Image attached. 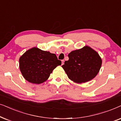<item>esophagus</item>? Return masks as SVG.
I'll return each mask as SVG.
<instances>
[{"label":"esophagus","mask_w":121,"mask_h":121,"mask_svg":"<svg viewBox=\"0 0 121 121\" xmlns=\"http://www.w3.org/2000/svg\"><path fill=\"white\" fill-rule=\"evenodd\" d=\"M64 61H64V60H62V65H64Z\"/></svg>","instance_id":"1"}]
</instances>
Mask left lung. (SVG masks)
Here are the masks:
<instances>
[{"instance_id":"1","label":"left lung","mask_w":121,"mask_h":121,"mask_svg":"<svg viewBox=\"0 0 121 121\" xmlns=\"http://www.w3.org/2000/svg\"><path fill=\"white\" fill-rule=\"evenodd\" d=\"M69 60L62 66L67 76L76 83H84L93 79L99 73L102 60L99 54L89 46L72 51Z\"/></svg>"}]
</instances>
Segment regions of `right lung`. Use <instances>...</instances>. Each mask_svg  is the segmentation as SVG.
Instances as JSON below:
<instances>
[{"label": "right lung", "instance_id": "1", "mask_svg": "<svg viewBox=\"0 0 121 121\" xmlns=\"http://www.w3.org/2000/svg\"><path fill=\"white\" fill-rule=\"evenodd\" d=\"M61 61L55 54L33 48L26 51L19 59V68L25 79L40 84L49 78L52 71Z\"/></svg>", "mask_w": 121, "mask_h": 121}]
</instances>
